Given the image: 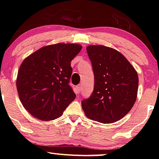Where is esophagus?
<instances>
[{"label": "esophagus", "mask_w": 159, "mask_h": 159, "mask_svg": "<svg viewBox=\"0 0 159 159\" xmlns=\"http://www.w3.org/2000/svg\"><path fill=\"white\" fill-rule=\"evenodd\" d=\"M77 89H78V92L79 93L80 91L81 90V89H82V85H81V84L78 85V86H77Z\"/></svg>", "instance_id": "esophagus-1"}]
</instances>
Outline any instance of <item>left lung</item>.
Instances as JSON below:
<instances>
[{
    "label": "left lung",
    "instance_id": "1",
    "mask_svg": "<svg viewBox=\"0 0 159 159\" xmlns=\"http://www.w3.org/2000/svg\"><path fill=\"white\" fill-rule=\"evenodd\" d=\"M94 74V89L81 102L85 115L95 121L112 123L132 108L138 89L136 70L121 53L104 45L87 47Z\"/></svg>",
    "mask_w": 159,
    "mask_h": 159
}]
</instances>
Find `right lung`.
Wrapping results in <instances>:
<instances>
[{
  "label": "right lung",
  "mask_w": 159,
  "mask_h": 159,
  "mask_svg": "<svg viewBox=\"0 0 159 159\" xmlns=\"http://www.w3.org/2000/svg\"><path fill=\"white\" fill-rule=\"evenodd\" d=\"M78 44L44 46L24 60L18 72L16 87L25 108L44 121L60 117L76 95L69 84L71 61L81 52Z\"/></svg>",
  "instance_id": "add662e5"
}]
</instances>
